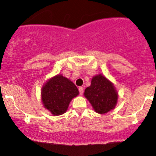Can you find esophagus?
<instances>
[{
	"label": "esophagus",
	"instance_id": "obj_1",
	"mask_svg": "<svg viewBox=\"0 0 156 156\" xmlns=\"http://www.w3.org/2000/svg\"><path fill=\"white\" fill-rule=\"evenodd\" d=\"M78 91H79L80 94H82L83 93V88L82 87H80L79 88H78Z\"/></svg>",
	"mask_w": 156,
	"mask_h": 156
}]
</instances>
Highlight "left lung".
<instances>
[{
  "label": "left lung",
  "mask_w": 156,
  "mask_h": 156,
  "mask_svg": "<svg viewBox=\"0 0 156 156\" xmlns=\"http://www.w3.org/2000/svg\"><path fill=\"white\" fill-rule=\"evenodd\" d=\"M84 96L99 114H105L114 108L118 99L113 83L102 75L93 77L90 87L85 89Z\"/></svg>",
  "instance_id": "8db88e82"
}]
</instances>
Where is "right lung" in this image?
Segmentation results:
<instances>
[{"mask_svg": "<svg viewBox=\"0 0 156 156\" xmlns=\"http://www.w3.org/2000/svg\"><path fill=\"white\" fill-rule=\"evenodd\" d=\"M78 93V88L71 80L58 75L50 79L42 87V103L53 115H61L66 112L71 100Z\"/></svg>", "mask_w": 156, "mask_h": 156, "instance_id": "obj_1", "label": "right lung"}]
</instances>
